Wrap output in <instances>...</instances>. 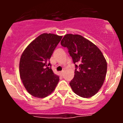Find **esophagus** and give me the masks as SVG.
Returning <instances> with one entry per match:
<instances>
[{
	"label": "esophagus",
	"mask_w": 123,
	"mask_h": 123,
	"mask_svg": "<svg viewBox=\"0 0 123 123\" xmlns=\"http://www.w3.org/2000/svg\"><path fill=\"white\" fill-rule=\"evenodd\" d=\"M60 73H61V76H63V71L61 72Z\"/></svg>",
	"instance_id": "obj_1"
}]
</instances>
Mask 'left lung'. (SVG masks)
Segmentation results:
<instances>
[{"label":"left lung","mask_w":123,"mask_h":123,"mask_svg":"<svg viewBox=\"0 0 123 123\" xmlns=\"http://www.w3.org/2000/svg\"><path fill=\"white\" fill-rule=\"evenodd\" d=\"M61 44L68 48L73 63L80 64H75L74 76L69 83L73 92L86 98L95 95L104 84L107 71L106 61L101 51L79 35L66 34Z\"/></svg>","instance_id":"8db88e82"}]
</instances>
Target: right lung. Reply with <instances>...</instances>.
<instances>
[{
  "mask_svg": "<svg viewBox=\"0 0 123 123\" xmlns=\"http://www.w3.org/2000/svg\"><path fill=\"white\" fill-rule=\"evenodd\" d=\"M62 37L52 33H43L32 41L21 55L20 78L28 92L33 97H47L60 80L59 76L49 67V61Z\"/></svg>",
  "mask_w": 123,
  "mask_h": 123,
  "instance_id": "obj_1",
  "label": "right lung"
}]
</instances>
